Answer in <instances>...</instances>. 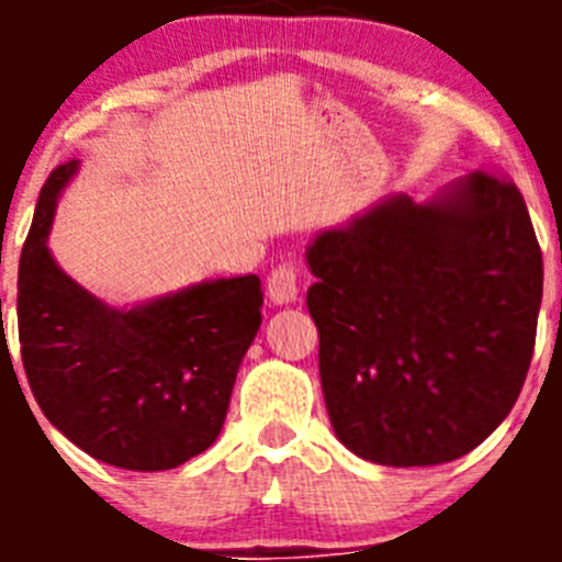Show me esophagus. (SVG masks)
Here are the masks:
<instances>
[{
	"instance_id": "1",
	"label": "esophagus",
	"mask_w": 562,
	"mask_h": 562,
	"mask_svg": "<svg viewBox=\"0 0 562 562\" xmlns=\"http://www.w3.org/2000/svg\"><path fill=\"white\" fill-rule=\"evenodd\" d=\"M297 292H301V286H297V267L292 261L290 265L276 267L270 272V278H267V295H270V301L276 306L292 304Z\"/></svg>"
}]
</instances>
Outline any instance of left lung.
<instances>
[{"label":"left lung","mask_w":562,"mask_h":562,"mask_svg":"<svg viewBox=\"0 0 562 562\" xmlns=\"http://www.w3.org/2000/svg\"><path fill=\"white\" fill-rule=\"evenodd\" d=\"M306 306L337 439L385 467L445 464L509 416L532 362L543 258L506 173L391 193L306 247Z\"/></svg>","instance_id":"left-lung-1"}]
</instances>
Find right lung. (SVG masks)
Masks as SVG:
<instances>
[{"mask_svg":"<svg viewBox=\"0 0 562 562\" xmlns=\"http://www.w3.org/2000/svg\"><path fill=\"white\" fill-rule=\"evenodd\" d=\"M81 162L44 182L19 261V340L53 428L103 464L157 473L205 453L261 326L258 276L213 278L109 304L58 267L47 238Z\"/></svg>","mask_w":562,"mask_h":562,"instance_id":"1","label":"right lung"}]
</instances>
